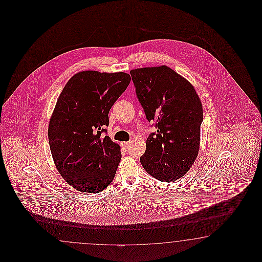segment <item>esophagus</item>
Returning <instances> with one entry per match:
<instances>
[{"label": "esophagus", "instance_id": "1", "mask_svg": "<svg viewBox=\"0 0 262 262\" xmlns=\"http://www.w3.org/2000/svg\"><path fill=\"white\" fill-rule=\"evenodd\" d=\"M129 146H130V142H123L122 143V147L125 149V150H128V148H129Z\"/></svg>", "mask_w": 262, "mask_h": 262}]
</instances>
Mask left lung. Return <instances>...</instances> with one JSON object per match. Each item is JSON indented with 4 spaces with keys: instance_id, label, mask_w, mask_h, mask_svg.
<instances>
[{
    "instance_id": "1",
    "label": "left lung",
    "mask_w": 262,
    "mask_h": 262,
    "mask_svg": "<svg viewBox=\"0 0 262 262\" xmlns=\"http://www.w3.org/2000/svg\"><path fill=\"white\" fill-rule=\"evenodd\" d=\"M146 118L157 127L140 162L160 182L181 179L198 156L203 106L188 80L165 65L130 71Z\"/></svg>"
}]
</instances>
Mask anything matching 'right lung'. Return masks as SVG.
I'll return each mask as SVG.
<instances>
[{"mask_svg": "<svg viewBox=\"0 0 262 262\" xmlns=\"http://www.w3.org/2000/svg\"><path fill=\"white\" fill-rule=\"evenodd\" d=\"M129 81L123 72H79L57 99L48 129L50 149L59 174L77 190L99 193L114 179L122 155L103 134L111 106Z\"/></svg>", "mask_w": 262, "mask_h": 262, "instance_id": "right-lung-1", "label": "right lung"}]
</instances>
